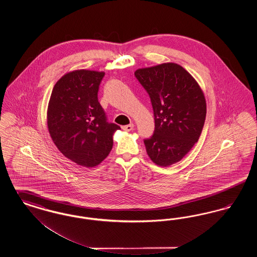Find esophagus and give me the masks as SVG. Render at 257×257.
Here are the masks:
<instances>
[{
	"label": "esophagus",
	"mask_w": 257,
	"mask_h": 257,
	"mask_svg": "<svg viewBox=\"0 0 257 257\" xmlns=\"http://www.w3.org/2000/svg\"><path fill=\"white\" fill-rule=\"evenodd\" d=\"M122 129L124 131L129 132V131H131V130H133V129H134V124H133V123H131V124L125 125V126H123Z\"/></svg>",
	"instance_id": "obj_1"
}]
</instances>
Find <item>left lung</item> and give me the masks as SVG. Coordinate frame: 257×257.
<instances>
[{
  "mask_svg": "<svg viewBox=\"0 0 257 257\" xmlns=\"http://www.w3.org/2000/svg\"><path fill=\"white\" fill-rule=\"evenodd\" d=\"M152 104L155 130L144 140L156 165L179 162L197 143L206 116L204 94L193 76L177 63L168 62L136 70Z\"/></svg>",
  "mask_w": 257,
  "mask_h": 257,
  "instance_id": "8db88e82",
  "label": "left lung"
}]
</instances>
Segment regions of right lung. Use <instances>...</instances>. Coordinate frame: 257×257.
Here are the masks:
<instances>
[{
	"label": "right lung",
	"mask_w": 257,
	"mask_h": 257,
	"mask_svg": "<svg viewBox=\"0 0 257 257\" xmlns=\"http://www.w3.org/2000/svg\"><path fill=\"white\" fill-rule=\"evenodd\" d=\"M104 72L75 70L65 74L52 90L47 110L50 136L61 153L74 163L92 168L112 148V135L120 127L108 122L98 102Z\"/></svg>",
	"instance_id": "right-lung-1"
}]
</instances>
